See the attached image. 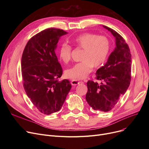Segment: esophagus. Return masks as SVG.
<instances>
[{"mask_svg": "<svg viewBox=\"0 0 149 149\" xmlns=\"http://www.w3.org/2000/svg\"><path fill=\"white\" fill-rule=\"evenodd\" d=\"M80 81H77V80H73L71 81V84H72V86H76V85L79 84H80Z\"/></svg>", "mask_w": 149, "mask_h": 149, "instance_id": "34e87169", "label": "esophagus"}]
</instances>
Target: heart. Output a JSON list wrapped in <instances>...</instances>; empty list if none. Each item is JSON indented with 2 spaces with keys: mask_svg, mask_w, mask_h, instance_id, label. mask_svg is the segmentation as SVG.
I'll return each instance as SVG.
<instances>
[{
  "mask_svg": "<svg viewBox=\"0 0 149 149\" xmlns=\"http://www.w3.org/2000/svg\"><path fill=\"white\" fill-rule=\"evenodd\" d=\"M71 42L77 49L83 50L80 63L66 70V78L74 80L85 79L91 72L92 68H98L106 61L111 49V42L105 36L85 33L72 39ZM72 47L63 44L58 51L60 59L65 63L71 60Z\"/></svg>",
  "mask_w": 149,
  "mask_h": 149,
  "instance_id": "obj_1",
  "label": "heart"
}]
</instances>
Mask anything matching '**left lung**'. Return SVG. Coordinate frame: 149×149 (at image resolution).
Instances as JSON below:
<instances>
[{
  "mask_svg": "<svg viewBox=\"0 0 149 149\" xmlns=\"http://www.w3.org/2000/svg\"><path fill=\"white\" fill-rule=\"evenodd\" d=\"M116 38V48L106 63L96 72V79L101 84L89 80L86 100L95 111H110L128 89L131 81L132 58L130 49L124 38L110 28Z\"/></svg>",
  "mask_w": 149,
  "mask_h": 149,
  "instance_id": "8db88e82",
  "label": "left lung"
}]
</instances>
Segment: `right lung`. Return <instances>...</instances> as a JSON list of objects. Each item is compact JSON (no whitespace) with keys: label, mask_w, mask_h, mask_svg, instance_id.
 <instances>
[{"label":"right lung","mask_w":149,"mask_h":149,"mask_svg":"<svg viewBox=\"0 0 149 149\" xmlns=\"http://www.w3.org/2000/svg\"><path fill=\"white\" fill-rule=\"evenodd\" d=\"M66 34L60 29H46L29 39L22 54L23 88L43 114L59 111L72 87L68 80L58 81L63 69L55 53L60 37Z\"/></svg>","instance_id":"right-lung-1"}]
</instances>
